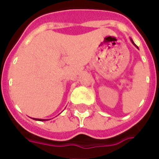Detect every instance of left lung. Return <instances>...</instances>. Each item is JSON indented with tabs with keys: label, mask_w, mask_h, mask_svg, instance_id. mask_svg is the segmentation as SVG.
Masks as SVG:
<instances>
[{
	"label": "left lung",
	"mask_w": 159,
	"mask_h": 159,
	"mask_svg": "<svg viewBox=\"0 0 159 159\" xmlns=\"http://www.w3.org/2000/svg\"><path fill=\"white\" fill-rule=\"evenodd\" d=\"M131 42H132V43H133V45H134V46H136V47H137V48H138V46H137V45H136V44L134 43V42L132 41V39H131Z\"/></svg>",
	"instance_id": "8db88e82"
}]
</instances>
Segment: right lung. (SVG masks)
<instances>
[{"label":"right lung","mask_w":159,"mask_h":159,"mask_svg":"<svg viewBox=\"0 0 159 159\" xmlns=\"http://www.w3.org/2000/svg\"><path fill=\"white\" fill-rule=\"evenodd\" d=\"M34 120H40V121H43V120H48V119H37V118H34ZM49 120H50V119H49Z\"/></svg>","instance_id":"obj_1"}]
</instances>
